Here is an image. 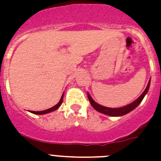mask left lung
<instances>
[{
  "label": "left lung",
  "instance_id": "8db88e82",
  "mask_svg": "<svg viewBox=\"0 0 161 161\" xmlns=\"http://www.w3.org/2000/svg\"><path fill=\"white\" fill-rule=\"evenodd\" d=\"M149 84H150V80L149 81L148 83V85L146 87L145 90L143 91V93L141 94L140 96L138 97L137 100L133 101L132 103L129 104V105H126V106H123V107L121 108H109V107H105V106H103V105H100L99 104H97L95 101H94L92 97L89 95V94H88V98H89V102L91 104V105L93 107L97 110L99 111L100 113L105 114V115H107V116H123V115H126V114L129 113L130 111H132V110H134L135 108L137 107L141 102L142 100L145 96V94H147V92L149 89Z\"/></svg>",
  "mask_w": 161,
  "mask_h": 161
}]
</instances>
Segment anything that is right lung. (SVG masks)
Listing matches in <instances>:
<instances>
[{
    "label": "right lung",
    "mask_w": 161,
    "mask_h": 161,
    "mask_svg": "<svg viewBox=\"0 0 161 161\" xmlns=\"http://www.w3.org/2000/svg\"><path fill=\"white\" fill-rule=\"evenodd\" d=\"M62 101H63V94L61 95V98L60 101H59L56 105H54L53 107L50 108V109H47V110H41V111H33V110H30V112L31 113H34V114H36V115H44V114H47V113H50L51 111H54V110H57L61 105L62 104Z\"/></svg>",
    "instance_id": "right-lung-1"
}]
</instances>
